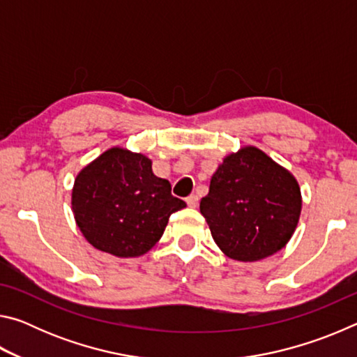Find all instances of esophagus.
Returning a JSON list of instances; mask_svg holds the SVG:
<instances>
[{
  "label": "esophagus",
  "mask_w": 357,
  "mask_h": 357,
  "mask_svg": "<svg viewBox=\"0 0 357 357\" xmlns=\"http://www.w3.org/2000/svg\"><path fill=\"white\" fill-rule=\"evenodd\" d=\"M185 203L189 204L190 208H195L198 204V195H195V193H192V195H189L185 198Z\"/></svg>",
  "instance_id": "1"
}]
</instances>
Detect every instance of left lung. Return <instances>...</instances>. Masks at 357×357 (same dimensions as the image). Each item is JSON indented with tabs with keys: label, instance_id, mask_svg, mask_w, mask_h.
<instances>
[{
	"label": "left lung",
	"instance_id": "1",
	"mask_svg": "<svg viewBox=\"0 0 357 357\" xmlns=\"http://www.w3.org/2000/svg\"><path fill=\"white\" fill-rule=\"evenodd\" d=\"M301 208L298 181L255 146L227 155L200 202L215 244L238 261L282 250L298 227Z\"/></svg>",
	"mask_w": 357,
	"mask_h": 357
}]
</instances>
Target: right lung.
<instances>
[{
  "mask_svg": "<svg viewBox=\"0 0 357 357\" xmlns=\"http://www.w3.org/2000/svg\"><path fill=\"white\" fill-rule=\"evenodd\" d=\"M185 203L167 179L153 173L146 155L112 148L77 174L72 209L84 239L119 258L153 249L173 213Z\"/></svg>",
  "mask_w": 357,
  "mask_h": 357,
  "instance_id": "right-lung-1",
  "label": "right lung"
}]
</instances>
